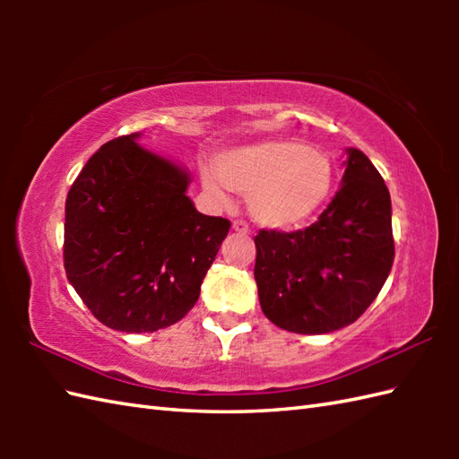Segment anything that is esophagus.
Wrapping results in <instances>:
<instances>
[{
    "instance_id": "1",
    "label": "esophagus",
    "mask_w": 459,
    "mask_h": 459,
    "mask_svg": "<svg viewBox=\"0 0 459 459\" xmlns=\"http://www.w3.org/2000/svg\"><path fill=\"white\" fill-rule=\"evenodd\" d=\"M232 229H235L237 232H240V235H248L250 229H248V222L242 221V219H237L232 221Z\"/></svg>"
}]
</instances>
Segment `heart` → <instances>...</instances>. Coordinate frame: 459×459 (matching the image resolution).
Returning <instances> with one entry per match:
<instances>
[{
    "mask_svg": "<svg viewBox=\"0 0 459 459\" xmlns=\"http://www.w3.org/2000/svg\"><path fill=\"white\" fill-rule=\"evenodd\" d=\"M333 163L298 140H266L222 153L203 183L214 197L227 189L248 199L252 217L270 229H294L321 209L333 187Z\"/></svg>",
    "mask_w": 459,
    "mask_h": 459,
    "instance_id": "obj_1",
    "label": "heart"
}]
</instances>
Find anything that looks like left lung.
<instances>
[{"label":"left lung","mask_w":459,"mask_h":459,"mask_svg":"<svg viewBox=\"0 0 459 459\" xmlns=\"http://www.w3.org/2000/svg\"><path fill=\"white\" fill-rule=\"evenodd\" d=\"M349 160L335 197L307 229H262L255 278L264 316L291 333H329L373 304L394 262L391 195L363 152Z\"/></svg>","instance_id":"8db88e82"}]
</instances>
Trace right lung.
Returning <instances> with one entry per match:
<instances>
[{
  "mask_svg": "<svg viewBox=\"0 0 459 459\" xmlns=\"http://www.w3.org/2000/svg\"><path fill=\"white\" fill-rule=\"evenodd\" d=\"M106 142L65 204V272L106 327L152 333L187 316L230 221L185 195L189 175L135 143Z\"/></svg>",
  "mask_w": 459,
  "mask_h": 459,
  "instance_id": "obj_1",
  "label": "right lung"
}]
</instances>
